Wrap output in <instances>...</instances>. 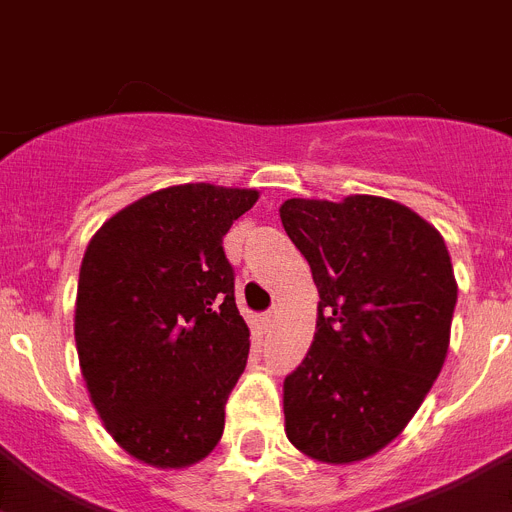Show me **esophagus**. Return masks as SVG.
Returning a JSON list of instances; mask_svg holds the SVG:
<instances>
[{
  "label": "esophagus",
  "instance_id": "34e87169",
  "mask_svg": "<svg viewBox=\"0 0 512 512\" xmlns=\"http://www.w3.org/2000/svg\"><path fill=\"white\" fill-rule=\"evenodd\" d=\"M273 320H276V307L265 312V315H263V325H270V322H273Z\"/></svg>",
  "mask_w": 512,
  "mask_h": 512
}]
</instances>
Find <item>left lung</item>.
Here are the masks:
<instances>
[{
  "label": "left lung",
  "mask_w": 512,
  "mask_h": 512,
  "mask_svg": "<svg viewBox=\"0 0 512 512\" xmlns=\"http://www.w3.org/2000/svg\"><path fill=\"white\" fill-rule=\"evenodd\" d=\"M281 223L320 294L315 341L283 380L286 437L315 461H364L401 435L445 364L458 299L448 247L375 195L291 197Z\"/></svg>",
  "instance_id": "8db88e82"
}]
</instances>
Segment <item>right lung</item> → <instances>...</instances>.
<instances>
[{
	"label": "right lung",
	"instance_id": "1",
	"mask_svg": "<svg viewBox=\"0 0 512 512\" xmlns=\"http://www.w3.org/2000/svg\"><path fill=\"white\" fill-rule=\"evenodd\" d=\"M257 190L176 184L103 223L85 249L75 343L90 401L132 458L203 461L247 367L249 328L223 236Z\"/></svg>",
	"mask_w": 512,
	"mask_h": 512
}]
</instances>
